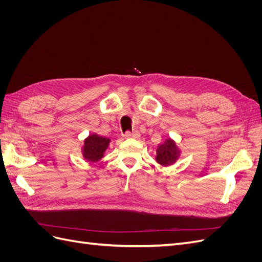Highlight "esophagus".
I'll use <instances>...</instances> for the list:
<instances>
[{"instance_id": "obj_1", "label": "esophagus", "mask_w": 262, "mask_h": 262, "mask_svg": "<svg viewBox=\"0 0 262 262\" xmlns=\"http://www.w3.org/2000/svg\"><path fill=\"white\" fill-rule=\"evenodd\" d=\"M124 138L125 139H138L140 138V133L138 131H126L124 133Z\"/></svg>"}]
</instances>
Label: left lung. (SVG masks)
<instances>
[{"label": "left lung", "mask_w": 262, "mask_h": 262, "mask_svg": "<svg viewBox=\"0 0 262 262\" xmlns=\"http://www.w3.org/2000/svg\"><path fill=\"white\" fill-rule=\"evenodd\" d=\"M181 150L172 139H166L156 149V162L162 166H170L175 164L180 157Z\"/></svg>", "instance_id": "1"}]
</instances>
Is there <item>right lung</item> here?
<instances>
[{
    "mask_svg": "<svg viewBox=\"0 0 262 262\" xmlns=\"http://www.w3.org/2000/svg\"><path fill=\"white\" fill-rule=\"evenodd\" d=\"M109 144L110 139L98 136L97 133H91L84 140V144L82 146V155L87 162L96 163L104 157V154Z\"/></svg>",
    "mask_w": 262,
    "mask_h": 262,
    "instance_id": "right-lung-1",
    "label": "right lung"
}]
</instances>
